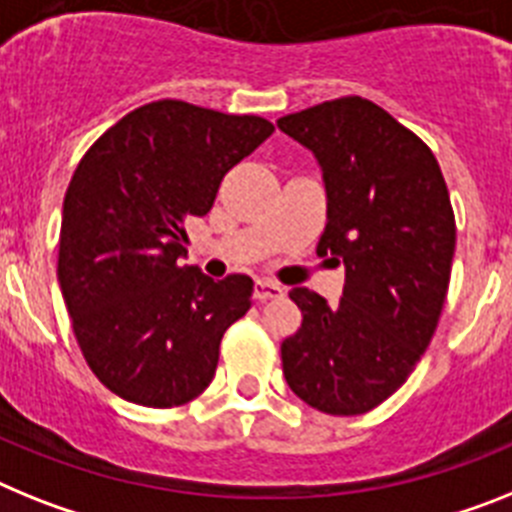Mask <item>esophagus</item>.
<instances>
[{
  "label": "esophagus",
  "instance_id": "obj_1",
  "mask_svg": "<svg viewBox=\"0 0 512 512\" xmlns=\"http://www.w3.org/2000/svg\"><path fill=\"white\" fill-rule=\"evenodd\" d=\"M285 295V287L277 285V282H269V279H259L256 282V300H272L282 298Z\"/></svg>",
  "mask_w": 512,
  "mask_h": 512
}]
</instances>
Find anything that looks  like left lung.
Masks as SVG:
<instances>
[{
  "instance_id": "left-lung-1",
  "label": "left lung",
  "mask_w": 512,
  "mask_h": 512,
  "mask_svg": "<svg viewBox=\"0 0 512 512\" xmlns=\"http://www.w3.org/2000/svg\"><path fill=\"white\" fill-rule=\"evenodd\" d=\"M277 126L321 163L318 253L347 269L336 305L292 287L303 323L282 342V373L308 406L355 417L404 386L438 329L456 251L451 196L430 147L373 100H326Z\"/></svg>"
}]
</instances>
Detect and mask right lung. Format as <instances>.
Instances as JSON below:
<instances>
[{
    "instance_id": "add662e5",
    "label": "right lung",
    "mask_w": 512,
    "mask_h": 512,
    "mask_svg": "<svg viewBox=\"0 0 512 512\" xmlns=\"http://www.w3.org/2000/svg\"><path fill=\"white\" fill-rule=\"evenodd\" d=\"M272 131L261 116L165 98L126 113L82 155L56 272L82 357L121 399L173 409L212 383L222 336L251 308L253 279L214 282L183 266L186 225Z\"/></svg>"
}]
</instances>
